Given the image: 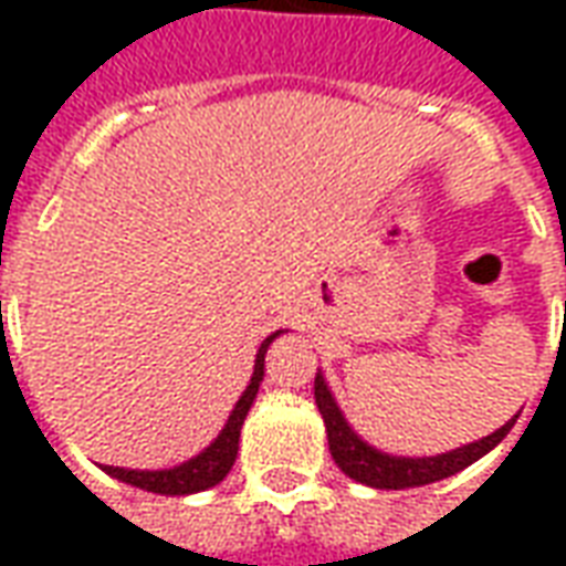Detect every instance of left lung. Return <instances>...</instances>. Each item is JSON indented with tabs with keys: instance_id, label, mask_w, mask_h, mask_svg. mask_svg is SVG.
Instances as JSON below:
<instances>
[{
	"instance_id": "8db88e82",
	"label": "left lung",
	"mask_w": 566,
	"mask_h": 566,
	"mask_svg": "<svg viewBox=\"0 0 566 566\" xmlns=\"http://www.w3.org/2000/svg\"><path fill=\"white\" fill-rule=\"evenodd\" d=\"M315 403L327 427V442H331V454L336 467L343 470L348 479H355L360 485L369 488H385V491H400V488H418L439 482V479H449V475L461 473L463 467H470L479 461L482 454L497 446L500 439L506 437L515 424V418L506 424L494 430L491 437H482L461 446V449H451L437 458H397V454H385V451L373 449L369 442L357 437L355 430L348 427L345 416L339 412V406L333 400L331 388L324 376H315Z\"/></svg>"
}]
</instances>
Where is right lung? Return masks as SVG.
I'll return each instance as SVG.
<instances>
[{
	"label": "right lung",
	"mask_w": 566,
	"mask_h": 566,
	"mask_svg": "<svg viewBox=\"0 0 566 566\" xmlns=\"http://www.w3.org/2000/svg\"><path fill=\"white\" fill-rule=\"evenodd\" d=\"M282 333V331H279ZM272 333L266 336L258 348V360H254V376L248 381V388L239 397V403L233 406V412L227 418V424L218 433V439L211 442L209 449L199 451L197 458L178 463L172 470H124V467H103L105 473L115 475L127 485H136L142 491H154V494H169V497H181V494H197V491H206V488L223 482V475L230 473V467L235 461V451H239V433H242V424H245V416L254 397H258L260 381H263V357H266V348L279 336Z\"/></svg>",
	"instance_id": "1"
}]
</instances>
